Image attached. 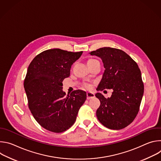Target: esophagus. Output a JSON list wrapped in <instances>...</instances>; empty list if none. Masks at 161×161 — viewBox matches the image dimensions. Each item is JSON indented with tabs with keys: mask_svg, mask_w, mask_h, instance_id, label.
<instances>
[{
	"mask_svg": "<svg viewBox=\"0 0 161 161\" xmlns=\"http://www.w3.org/2000/svg\"><path fill=\"white\" fill-rule=\"evenodd\" d=\"M95 95L93 92H86V97H87V99H92L94 97Z\"/></svg>",
	"mask_w": 161,
	"mask_h": 161,
	"instance_id": "esophagus-1",
	"label": "esophagus"
}]
</instances>
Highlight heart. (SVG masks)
<instances>
[{
  "label": "heart",
  "mask_w": 161,
  "mask_h": 161,
  "mask_svg": "<svg viewBox=\"0 0 161 161\" xmlns=\"http://www.w3.org/2000/svg\"><path fill=\"white\" fill-rule=\"evenodd\" d=\"M96 61H97L96 59H94V58H90V59H88V61H87V64H88V63H92V62H96ZM86 87H89L90 86L88 85V84H86Z\"/></svg>",
  "instance_id": "obj_1"
}]
</instances>
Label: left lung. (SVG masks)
I'll return each mask as SVG.
<instances>
[{"label":"left lung","instance_id":"8db88e82","mask_svg":"<svg viewBox=\"0 0 161 161\" xmlns=\"http://www.w3.org/2000/svg\"><path fill=\"white\" fill-rule=\"evenodd\" d=\"M103 61L104 71L97 90L113 89L111 96L105 98L96 94L101 104L97 109L99 121L105 127L119 130L129 125L139 111L144 92L140 68L121 50L104 47L89 53Z\"/></svg>","mask_w":161,"mask_h":161}]
</instances>
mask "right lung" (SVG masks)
I'll return each mask as SVG.
<instances>
[{"label": "right lung", "instance_id": "obj_1", "mask_svg": "<svg viewBox=\"0 0 161 161\" xmlns=\"http://www.w3.org/2000/svg\"><path fill=\"white\" fill-rule=\"evenodd\" d=\"M82 53L50 49L37 55L28 67L24 88L29 107L47 130L59 133L71 127L86 99L83 90L66 95L62 90L63 80L69 76L71 65Z\"/></svg>", "mask_w": 161, "mask_h": 161}]
</instances>
